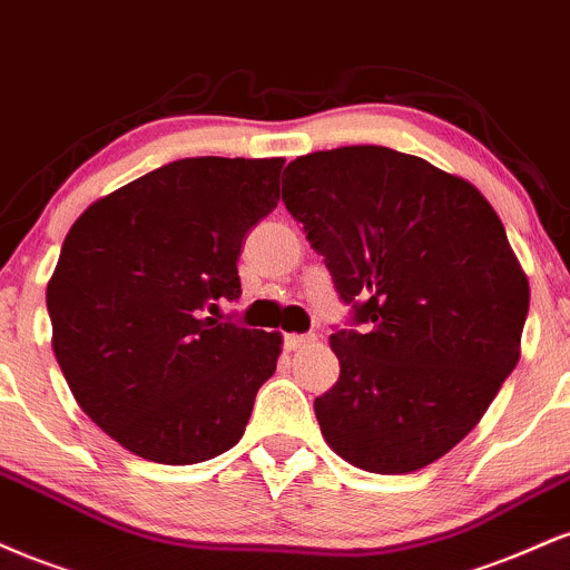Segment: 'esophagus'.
<instances>
[{"label": "esophagus", "mask_w": 570, "mask_h": 570, "mask_svg": "<svg viewBox=\"0 0 570 570\" xmlns=\"http://www.w3.org/2000/svg\"><path fill=\"white\" fill-rule=\"evenodd\" d=\"M314 344V336H298V333H291V336H285V346L291 352H298V350H306V346Z\"/></svg>", "instance_id": "1"}]
</instances>
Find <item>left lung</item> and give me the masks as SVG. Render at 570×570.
<instances>
[{
    "label": "left lung",
    "instance_id": "obj_1",
    "mask_svg": "<svg viewBox=\"0 0 570 570\" xmlns=\"http://www.w3.org/2000/svg\"><path fill=\"white\" fill-rule=\"evenodd\" d=\"M283 203L325 256L363 333L338 331L333 390L314 400L352 466L407 474L470 434L520 360L531 287L470 180L386 146L293 159Z\"/></svg>",
    "mask_w": 570,
    "mask_h": 570
}]
</instances>
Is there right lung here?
<instances>
[{"instance_id": "obj_1", "label": "right lung", "mask_w": 570, "mask_h": 570, "mask_svg": "<svg viewBox=\"0 0 570 570\" xmlns=\"http://www.w3.org/2000/svg\"><path fill=\"white\" fill-rule=\"evenodd\" d=\"M285 159H178L73 220L47 283L52 352L79 407L119 445L186 466L239 443L283 336L207 317L239 296L245 234Z\"/></svg>"}]
</instances>
